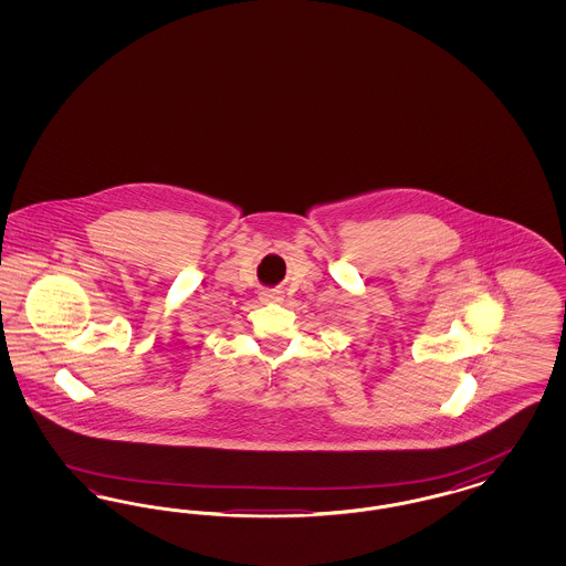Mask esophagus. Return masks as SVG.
Returning a JSON list of instances; mask_svg holds the SVG:
<instances>
[{"instance_id": "obj_1", "label": "esophagus", "mask_w": 566, "mask_h": 566, "mask_svg": "<svg viewBox=\"0 0 566 566\" xmlns=\"http://www.w3.org/2000/svg\"><path fill=\"white\" fill-rule=\"evenodd\" d=\"M280 298H282V293H280V291H273V289L261 293V301H263V303H275V301H280Z\"/></svg>"}]
</instances>
